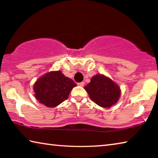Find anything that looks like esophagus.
Listing matches in <instances>:
<instances>
[{"label":"esophagus","mask_w":158,"mask_h":158,"mask_svg":"<svg viewBox=\"0 0 158 158\" xmlns=\"http://www.w3.org/2000/svg\"><path fill=\"white\" fill-rule=\"evenodd\" d=\"M84 84H85V83L83 82V81L82 82H80V83H78V84H77V85H79V86H84Z\"/></svg>","instance_id":"1"}]
</instances>
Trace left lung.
Segmentation results:
<instances>
[{
  "label": "left lung",
  "mask_w": 158,
  "mask_h": 158,
  "mask_svg": "<svg viewBox=\"0 0 158 158\" xmlns=\"http://www.w3.org/2000/svg\"><path fill=\"white\" fill-rule=\"evenodd\" d=\"M84 89L89 93L90 100L104 108L116 105L121 94L119 85L102 74L93 76Z\"/></svg>",
  "instance_id": "left-lung-1"
}]
</instances>
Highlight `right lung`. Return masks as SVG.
<instances>
[{
    "mask_svg": "<svg viewBox=\"0 0 158 158\" xmlns=\"http://www.w3.org/2000/svg\"><path fill=\"white\" fill-rule=\"evenodd\" d=\"M77 84L60 70L51 71L37 79L33 85L35 97L48 107H55L68 98Z\"/></svg>",
    "mask_w": 158,
    "mask_h": 158,
    "instance_id": "1",
    "label": "right lung"
}]
</instances>
